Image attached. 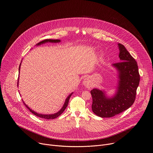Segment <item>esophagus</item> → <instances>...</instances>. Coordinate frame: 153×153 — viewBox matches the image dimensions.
<instances>
[{"mask_svg":"<svg viewBox=\"0 0 153 153\" xmlns=\"http://www.w3.org/2000/svg\"><path fill=\"white\" fill-rule=\"evenodd\" d=\"M83 85L87 87V88H90L91 84H90V81L88 79H85L83 81Z\"/></svg>","mask_w":153,"mask_h":153,"instance_id":"1","label":"esophagus"}]
</instances>
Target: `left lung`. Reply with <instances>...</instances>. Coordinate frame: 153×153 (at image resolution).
Returning <instances> with one entry per match:
<instances>
[{
  "label": "left lung",
  "mask_w": 153,
  "mask_h": 153,
  "mask_svg": "<svg viewBox=\"0 0 153 153\" xmlns=\"http://www.w3.org/2000/svg\"><path fill=\"white\" fill-rule=\"evenodd\" d=\"M120 62L113 64L119 71L117 92L112 98L105 96L104 92L97 89L91 91L93 112L101 118H111L130 108L134 103L140 76L137 61L123 45L118 44Z\"/></svg>",
  "instance_id": "obj_1"
}]
</instances>
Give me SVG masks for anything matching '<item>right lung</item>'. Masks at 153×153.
Listing matches in <instances>:
<instances>
[{
  "instance_id": "right-lung-1",
  "label": "right lung",
  "mask_w": 153,
  "mask_h": 153,
  "mask_svg": "<svg viewBox=\"0 0 153 153\" xmlns=\"http://www.w3.org/2000/svg\"><path fill=\"white\" fill-rule=\"evenodd\" d=\"M60 42V40H59V39H44V40H43V41H42L38 42L36 45H41V44H44V43H45V42ZM21 64H20V65H19V70H20ZM18 79H19V78H18ZM18 80H19V79H18V82H19ZM72 94H73V93H71L67 97V98L66 99V100H65V103H64V104L62 108L60 109V111H59L57 113L54 114H53V115H42V114H37L36 112H35L31 110V109H30L26 104H25V103H24V105H25V106L30 110V111L31 112H32L33 115H35V116L41 118H44V119H46V120H53V119H55V118H57L58 117H59L61 114H62V113L65 111V108H67V105H68L69 99H70V97H71V96Z\"/></svg>"
}]
</instances>
